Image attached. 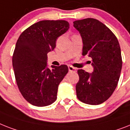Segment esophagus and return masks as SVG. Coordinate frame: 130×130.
<instances>
[{"label": "esophagus", "mask_w": 130, "mask_h": 130, "mask_svg": "<svg viewBox=\"0 0 130 130\" xmlns=\"http://www.w3.org/2000/svg\"><path fill=\"white\" fill-rule=\"evenodd\" d=\"M68 69L69 71H76V68L72 67V66H71V65H69Z\"/></svg>", "instance_id": "obj_1"}]
</instances>
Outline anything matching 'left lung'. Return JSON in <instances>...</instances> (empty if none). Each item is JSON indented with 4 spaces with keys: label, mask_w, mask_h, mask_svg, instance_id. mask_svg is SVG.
<instances>
[{
    "label": "left lung",
    "mask_w": 130,
    "mask_h": 130,
    "mask_svg": "<svg viewBox=\"0 0 130 130\" xmlns=\"http://www.w3.org/2000/svg\"><path fill=\"white\" fill-rule=\"evenodd\" d=\"M73 27L82 36V55L91 58L93 67L91 73L77 71V97L83 103L99 105L109 99L118 85L122 67L120 44L112 31L95 19L75 21Z\"/></svg>",
    "instance_id": "8db88e82"
}]
</instances>
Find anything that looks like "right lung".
Masks as SVG:
<instances>
[{
    "mask_svg": "<svg viewBox=\"0 0 130 130\" xmlns=\"http://www.w3.org/2000/svg\"><path fill=\"white\" fill-rule=\"evenodd\" d=\"M69 28L66 21H41L24 30L18 39L12 56L14 72L20 92L32 105L47 106L57 100L58 86L68 73V67L48 68L47 53Z\"/></svg>",
    "mask_w": 130,
    "mask_h": 130,
    "instance_id": "1",
    "label": "right lung"
}]
</instances>
